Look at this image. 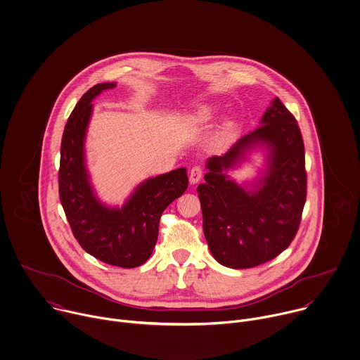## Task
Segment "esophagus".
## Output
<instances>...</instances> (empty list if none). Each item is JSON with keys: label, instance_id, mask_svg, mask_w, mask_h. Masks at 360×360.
Listing matches in <instances>:
<instances>
[{"label": "esophagus", "instance_id": "34e87169", "mask_svg": "<svg viewBox=\"0 0 360 360\" xmlns=\"http://www.w3.org/2000/svg\"><path fill=\"white\" fill-rule=\"evenodd\" d=\"M201 177H202V169H201L200 166H194V167L190 170V176H188L190 183H191V184H197V183L201 180Z\"/></svg>", "mask_w": 360, "mask_h": 360}]
</instances>
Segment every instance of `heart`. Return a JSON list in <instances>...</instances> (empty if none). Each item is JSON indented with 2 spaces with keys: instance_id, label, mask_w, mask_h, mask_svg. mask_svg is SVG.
Masks as SVG:
<instances>
[{
  "instance_id": "obj_1",
  "label": "heart",
  "mask_w": 360,
  "mask_h": 360,
  "mask_svg": "<svg viewBox=\"0 0 360 360\" xmlns=\"http://www.w3.org/2000/svg\"><path fill=\"white\" fill-rule=\"evenodd\" d=\"M208 117H210V114H208V112H204V114H202V118H205V120H207Z\"/></svg>"
}]
</instances>
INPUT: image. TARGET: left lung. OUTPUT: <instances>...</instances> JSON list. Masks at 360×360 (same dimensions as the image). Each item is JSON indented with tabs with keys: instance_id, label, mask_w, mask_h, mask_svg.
I'll use <instances>...</instances> for the list:
<instances>
[{
	"instance_id": "left-lung-1",
	"label": "left lung",
	"mask_w": 360,
	"mask_h": 360,
	"mask_svg": "<svg viewBox=\"0 0 360 360\" xmlns=\"http://www.w3.org/2000/svg\"><path fill=\"white\" fill-rule=\"evenodd\" d=\"M268 152V169L252 186H239L224 172L252 148ZM205 183L197 187L202 229L214 259L231 269L266 263L294 239L307 197L304 142L292 114L276 97L260 127L222 156L207 160Z\"/></svg>"
}]
</instances>
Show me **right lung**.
Wrapping results in <instances>:
<instances>
[{"label": "right lung", "mask_w": 360, "mask_h": 360, "mask_svg": "<svg viewBox=\"0 0 360 360\" xmlns=\"http://www.w3.org/2000/svg\"><path fill=\"white\" fill-rule=\"evenodd\" d=\"M115 83L91 87L77 103L65 127L60 146L59 195L75 238L96 259L124 269L143 264L158 240L166 207L188 186L184 167L145 180L127 202L107 207L91 187L84 160V139L93 112L91 101Z\"/></svg>", "instance_id": "right-lung-1"}]
</instances>
